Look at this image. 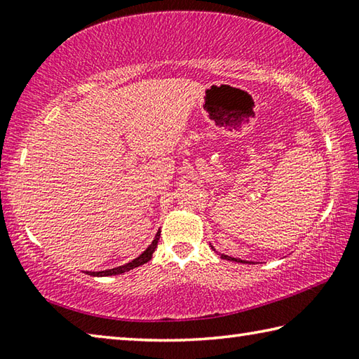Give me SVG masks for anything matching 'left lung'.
I'll return each mask as SVG.
<instances>
[{
	"mask_svg": "<svg viewBox=\"0 0 359 359\" xmlns=\"http://www.w3.org/2000/svg\"><path fill=\"white\" fill-rule=\"evenodd\" d=\"M214 248V247H212ZM220 258L222 259H228V261H234V263H242V264H248L250 263V261H245V259H238V258H233V257H228V255H220Z\"/></svg>",
	"mask_w": 359,
	"mask_h": 359,
	"instance_id": "obj_1",
	"label": "left lung"
}]
</instances>
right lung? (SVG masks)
I'll return each instance as SVG.
<instances>
[{"instance_id":"obj_1","label":"right lung","mask_w":359,"mask_h":359,"mask_svg":"<svg viewBox=\"0 0 359 359\" xmlns=\"http://www.w3.org/2000/svg\"><path fill=\"white\" fill-rule=\"evenodd\" d=\"M160 233L161 231H158V233L155 234V239L151 241V244L145 248V250L139 255L137 258H135L133 261H130V263H126L123 266H118V267H114V269H106V271H98V272H88V276H93V277H109V276H118V274H125V272H128L131 269H135V267H139L142 266L145 263H149V261L151 259V255H154L155 248L158 245V241H160Z\"/></svg>"}]
</instances>
